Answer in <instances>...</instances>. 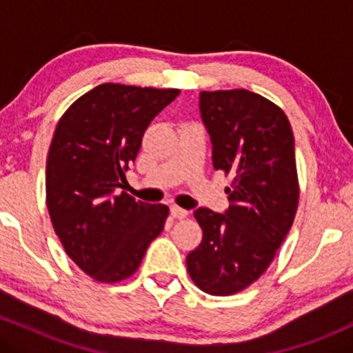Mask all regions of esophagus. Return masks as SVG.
Segmentation results:
<instances>
[{
	"label": "esophagus",
	"instance_id": "1",
	"mask_svg": "<svg viewBox=\"0 0 353 353\" xmlns=\"http://www.w3.org/2000/svg\"><path fill=\"white\" fill-rule=\"evenodd\" d=\"M188 214H189L188 210L177 208V205H172V208H171V216L174 219H185V217H188Z\"/></svg>",
	"mask_w": 353,
	"mask_h": 353
}]
</instances>
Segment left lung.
Segmentation results:
<instances>
[{
    "mask_svg": "<svg viewBox=\"0 0 353 353\" xmlns=\"http://www.w3.org/2000/svg\"><path fill=\"white\" fill-rule=\"evenodd\" d=\"M201 116L216 171L230 176L225 214L201 208L202 242L185 264L210 295L247 289L272 264L299 205L294 134L285 112L247 89L202 91Z\"/></svg>",
    "mask_w": 353,
    "mask_h": 353,
    "instance_id": "1",
    "label": "left lung"
}]
</instances>
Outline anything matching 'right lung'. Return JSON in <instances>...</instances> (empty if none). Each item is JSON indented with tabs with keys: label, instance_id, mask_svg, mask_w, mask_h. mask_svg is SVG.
Returning <instances> with one entry per match:
<instances>
[{
	"label": "right lung",
	"instance_id": "obj_1",
	"mask_svg": "<svg viewBox=\"0 0 353 353\" xmlns=\"http://www.w3.org/2000/svg\"><path fill=\"white\" fill-rule=\"evenodd\" d=\"M179 92L104 83L76 99L56 125L46 205L66 254L96 282L131 277L163 232L168 205L114 196V189L125 182L148 125Z\"/></svg>",
	"mask_w": 353,
	"mask_h": 353
}]
</instances>
